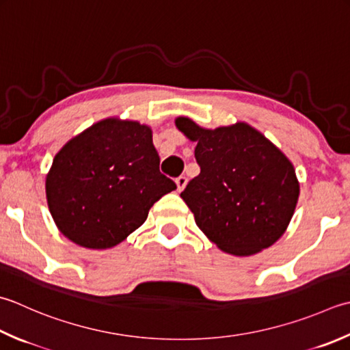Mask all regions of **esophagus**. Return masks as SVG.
I'll return each mask as SVG.
<instances>
[{"instance_id":"34e87169","label":"esophagus","mask_w":350,"mask_h":350,"mask_svg":"<svg viewBox=\"0 0 350 350\" xmlns=\"http://www.w3.org/2000/svg\"><path fill=\"white\" fill-rule=\"evenodd\" d=\"M187 177H185V176H179V177H177V179H176V185H177V189H179V191H182L185 187H187Z\"/></svg>"}]
</instances>
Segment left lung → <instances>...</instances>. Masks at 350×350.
<instances>
[{
	"label": "left lung",
	"mask_w": 350,
	"mask_h": 350,
	"mask_svg": "<svg viewBox=\"0 0 350 350\" xmlns=\"http://www.w3.org/2000/svg\"><path fill=\"white\" fill-rule=\"evenodd\" d=\"M176 127L197 142L200 174L180 197L198 229L235 256L255 255L275 244L288 228L299 198L288 157L245 122L211 130L179 116Z\"/></svg>",
	"instance_id": "1"
}]
</instances>
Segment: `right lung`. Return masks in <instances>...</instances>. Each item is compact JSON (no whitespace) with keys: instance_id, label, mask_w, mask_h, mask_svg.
Listing matches in <instances>:
<instances>
[{"instance_id":"right-lung-1","label":"right lung","mask_w":350,"mask_h":350,"mask_svg":"<svg viewBox=\"0 0 350 350\" xmlns=\"http://www.w3.org/2000/svg\"><path fill=\"white\" fill-rule=\"evenodd\" d=\"M152 129L103 120L68 141L45 180L59 230L86 249H111L147 220L153 204L176 189L159 171Z\"/></svg>"}]
</instances>
